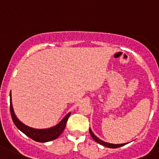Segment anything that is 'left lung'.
<instances>
[{
	"mask_svg": "<svg viewBox=\"0 0 159 159\" xmlns=\"http://www.w3.org/2000/svg\"><path fill=\"white\" fill-rule=\"evenodd\" d=\"M89 133L90 134H91L92 137L93 138V140H95L96 142H97L98 143H100V144L103 145V146H105L107 147V148H120V147L123 146V145H125V143H121V144H112V143H106V142L103 141V140H100L99 138L97 137V136H96L94 135V133L92 132L91 129H89Z\"/></svg>",
	"mask_w": 159,
	"mask_h": 159,
	"instance_id": "8db88e82",
	"label": "left lung"
}]
</instances>
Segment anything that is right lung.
I'll use <instances>...</instances> for the list:
<instances>
[{
    "mask_svg": "<svg viewBox=\"0 0 159 159\" xmlns=\"http://www.w3.org/2000/svg\"><path fill=\"white\" fill-rule=\"evenodd\" d=\"M10 97H11V94H10ZM10 111H11V118H12V121L14 124L16 125V126L20 131L23 132L25 135L31 138L32 140H35V141L41 142V143L51 141V140H56V138L59 137L64 130L66 121H67L68 118L70 115V113L67 114L63 118V119L59 124L56 125V126L52 127V128L49 129H37L30 128V127L27 126L26 125L23 124L16 118L14 111H13L11 100H10Z\"/></svg>",
    "mask_w": 159,
    "mask_h": 159,
    "instance_id": "1",
    "label": "right lung"
}]
</instances>
